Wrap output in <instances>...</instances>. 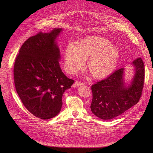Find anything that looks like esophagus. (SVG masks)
<instances>
[{"instance_id":"obj_1","label":"esophagus","mask_w":153,"mask_h":153,"mask_svg":"<svg viewBox=\"0 0 153 153\" xmlns=\"http://www.w3.org/2000/svg\"><path fill=\"white\" fill-rule=\"evenodd\" d=\"M84 83L82 82H80V81H76L74 83H73V86L74 87H76V86H81V85H83Z\"/></svg>"}]
</instances>
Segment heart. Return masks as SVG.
Masks as SVG:
<instances>
[{"label": "heart", "mask_w": 153, "mask_h": 153, "mask_svg": "<svg viewBox=\"0 0 153 153\" xmlns=\"http://www.w3.org/2000/svg\"><path fill=\"white\" fill-rule=\"evenodd\" d=\"M120 56L119 48L108 39L99 36L86 37L77 42L70 43L64 52L63 67L70 74H76L87 67L93 77L102 79L115 70Z\"/></svg>", "instance_id": "heart-1"}]
</instances>
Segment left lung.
Returning a JSON list of instances; mask_svg holds the SVG:
<instances>
[{"label":"left lung","instance_id":"obj_1","mask_svg":"<svg viewBox=\"0 0 153 153\" xmlns=\"http://www.w3.org/2000/svg\"><path fill=\"white\" fill-rule=\"evenodd\" d=\"M134 74L127 86L124 80V68L114 71L105 79L91 86L92 113L105 120L117 117L137 104L142 96L145 67L141 58L132 62Z\"/></svg>","mask_w":153,"mask_h":153}]
</instances>
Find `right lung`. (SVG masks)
<instances>
[{
  "label": "right lung",
  "mask_w": 153,
  "mask_h": 153,
  "mask_svg": "<svg viewBox=\"0 0 153 153\" xmlns=\"http://www.w3.org/2000/svg\"><path fill=\"white\" fill-rule=\"evenodd\" d=\"M62 31L39 32L21 47L14 67L16 91L25 107L36 117L47 120L57 116L62 96L74 81L62 71L56 39Z\"/></svg>",
  "instance_id": "right-lung-1"
}]
</instances>
